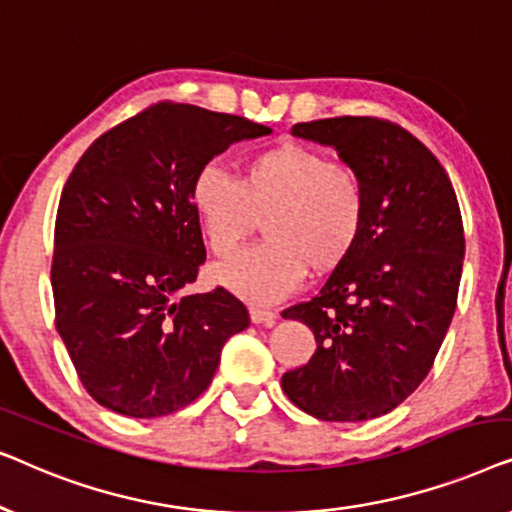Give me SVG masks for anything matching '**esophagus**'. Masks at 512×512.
I'll use <instances>...</instances> for the list:
<instances>
[{
	"label": "esophagus",
	"mask_w": 512,
	"mask_h": 512,
	"mask_svg": "<svg viewBox=\"0 0 512 512\" xmlns=\"http://www.w3.org/2000/svg\"><path fill=\"white\" fill-rule=\"evenodd\" d=\"M249 317H251V324H258V326H272L277 319V312L272 310H263V307H251L249 310Z\"/></svg>",
	"instance_id": "esophagus-1"
}]
</instances>
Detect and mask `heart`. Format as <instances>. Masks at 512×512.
Segmentation results:
<instances>
[{
    "mask_svg": "<svg viewBox=\"0 0 512 512\" xmlns=\"http://www.w3.org/2000/svg\"><path fill=\"white\" fill-rule=\"evenodd\" d=\"M191 207L216 256L235 251L265 216V242L212 268L233 296L272 305L307 277L331 275L359 247L366 188L347 167L305 144L286 142L244 163L242 179L205 165L191 181Z\"/></svg>",
    "mask_w": 512,
    "mask_h": 512,
    "instance_id": "1",
    "label": "heart"
}]
</instances>
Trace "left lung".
I'll use <instances>...</instances> for the list:
<instances>
[{"label":"left lung","instance_id":"8db88e82","mask_svg":"<svg viewBox=\"0 0 512 512\" xmlns=\"http://www.w3.org/2000/svg\"><path fill=\"white\" fill-rule=\"evenodd\" d=\"M291 132L338 151L368 212L359 247L319 296L282 312L317 340L282 389L324 422H366L401 405L443 345L464 265L459 202L436 156L394 123L342 116Z\"/></svg>","mask_w":512,"mask_h":512}]
</instances>
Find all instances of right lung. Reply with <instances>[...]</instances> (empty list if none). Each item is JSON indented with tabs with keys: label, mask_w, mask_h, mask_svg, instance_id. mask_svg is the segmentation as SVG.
Returning a JSON list of instances; mask_svg holds the SVG:
<instances>
[{
	"label": "right lung",
	"mask_w": 512,
	"mask_h": 512,
	"mask_svg": "<svg viewBox=\"0 0 512 512\" xmlns=\"http://www.w3.org/2000/svg\"><path fill=\"white\" fill-rule=\"evenodd\" d=\"M268 125L160 102L104 132L60 195L51 286L55 326L104 408L153 419L209 387L249 312L226 289L188 293L205 261L191 181Z\"/></svg>",
	"instance_id": "right-lung-1"
}]
</instances>
